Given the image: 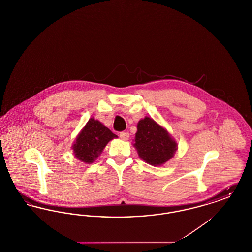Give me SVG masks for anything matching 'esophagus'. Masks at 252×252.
I'll list each match as a JSON object with an SVG mask.
<instances>
[{
  "mask_svg": "<svg viewBox=\"0 0 252 252\" xmlns=\"http://www.w3.org/2000/svg\"><path fill=\"white\" fill-rule=\"evenodd\" d=\"M119 136H120V138L122 140L126 141V140H128V138H129V133H127V132H121Z\"/></svg>",
  "mask_w": 252,
  "mask_h": 252,
  "instance_id": "esophagus-1",
  "label": "esophagus"
}]
</instances>
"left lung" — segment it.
Returning <instances> with one entry per match:
<instances>
[{"instance_id": "8db88e82", "label": "left lung", "mask_w": 252, "mask_h": 252, "mask_svg": "<svg viewBox=\"0 0 252 252\" xmlns=\"http://www.w3.org/2000/svg\"><path fill=\"white\" fill-rule=\"evenodd\" d=\"M133 142L139 157L152 166L164 164L178 150L176 140L166 128L147 116L138 122Z\"/></svg>"}]
</instances>
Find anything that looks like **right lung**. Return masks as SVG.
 Here are the masks:
<instances>
[{
  "mask_svg": "<svg viewBox=\"0 0 252 252\" xmlns=\"http://www.w3.org/2000/svg\"><path fill=\"white\" fill-rule=\"evenodd\" d=\"M117 138V135L93 117L76 136L72 145L73 155L78 160L91 164L101 155L108 142Z\"/></svg>",
  "mask_w": 252,
  "mask_h": 252,
  "instance_id": "1",
  "label": "right lung"
}]
</instances>
